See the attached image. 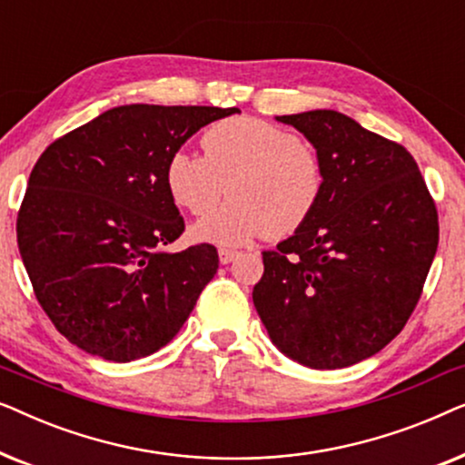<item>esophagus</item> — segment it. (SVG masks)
I'll use <instances>...</instances> for the list:
<instances>
[{
  "mask_svg": "<svg viewBox=\"0 0 465 465\" xmlns=\"http://www.w3.org/2000/svg\"><path fill=\"white\" fill-rule=\"evenodd\" d=\"M218 256H220V262H222V264H228V262H232V260L239 256V252L228 250V247H220Z\"/></svg>",
  "mask_w": 465,
  "mask_h": 465,
  "instance_id": "1",
  "label": "esophagus"
}]
</instances>
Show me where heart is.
Here are the masks:
<instances>
[{"mask_svg":"<svg viewBox=\"0 0 465 465\" xmlns=\"http://www.w3.org/2000/svg\"><path fill=\"white\" fill-rule=\"evenodd\" d=\"M203 150H175L164 164L171 199L193 215L213 211L232 182L235 196L194 226V237L241 245L307 224L326 193V163L294 131L250 116L220 120L203 133Z\"/></svg>","mask_w":465,"mask_h":465,"instance_id":"heart-1","label":"heart"}]
</instances>
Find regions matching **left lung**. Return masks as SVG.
I'll return each mask as SVG.
<instances>
[{
	"mask_svg": "<svg viewBox=\"0 0 465 465\" xmlns=\"http://www.w3.org/2000/svg\"><path fill=\"white\" fill-rule=\"evenodd\" d=\"M326 163V193L275 252L253 304L298 364L334 371L379 353L406 326L438 247V212L404 145L334 110L277 116Z\"/></svg>",
	"mask_w": 465,
	"mask_h": 465,
	"instance_id": "8db88e82",
	"label": "left lung"
}]
</instances>
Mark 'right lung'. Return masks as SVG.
Segmentation results:
<instances>
[{"label":"right lung","instance_id":"1","mask_svg":"<svg viewBox=\"0 0 465 465\" xmlns=\"http://www.w3.org/2000/svg\"><path fill=\"white\" fill-rule=\"evenodd\" d=\"M237 107H112L44 150L18 209L16 239L37 302L75 347L110 361L167 345L218 271L201 243L171 253L183 218L164 164Z\"/></svg>","mask_w":465,"mask_h":465}]
</instances>
